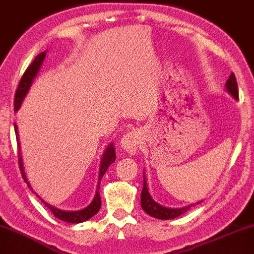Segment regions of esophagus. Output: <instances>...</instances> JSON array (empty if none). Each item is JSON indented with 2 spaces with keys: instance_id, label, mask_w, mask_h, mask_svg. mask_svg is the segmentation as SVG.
Here are the masks:
<instances>
[{
  "instance_id": "esophagus-1",
  "label": "esophagus",
  "mask_w": 254,
  "mask_h": 254,
  "mask_svg": "<svg viewBox=\"0 0 254 254\" xmlns=\"http://www.w3.org/2000/svg\"><path fill=\"white\" fill-rule=\"evenodd\" d=\"M119 143L124 151L129 152V154H135L140 143V132L137 130L129 131V132L124 133Z\"/></svg>"
}]
</instances>
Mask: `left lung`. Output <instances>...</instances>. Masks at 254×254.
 <instances>
[{"mask_svg":"<svg viewBox=\"0 0 254 254\" xmlns=\"http://www.w3.org/2000/svg\"><path fill=\"white\" fill-rule=\"evenodd\" d=\"M226 90L231 94L234 99H239V91H238V84L237 79L233 73H231L230 78H228L227 82H226ZM143 190L140 194V206L146 214H149L152 218L161 219V220H169L177 218V216L182 215L183 213L187 212V210L193 207V204H189V206L182 207V208H167V207L161 206L160 203H157L156 201H154V198L151 197L150 193L148 190V185H146L145 176H143ZM201 202V201H200ZM200 202H196L194 204H198Z\"/></svg>","mask_w":254,"mask_h":254,"instance_id":"obj_1","label":"left lung"}]
</instances>
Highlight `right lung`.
Wrapping results in <instances>:
<instances>
[{
    "label": "right lung",
    "instance_id": "right-lung-1",
    "mask_svg": "<svg viewBox=\"0 0 254 254\" xmlns=\"http://www.w3.org/2000/svg\"><path fill=\"white\" fill-rule=\"evenodd\" d=\"M45 57H46V52H42V53H40L39 56L35 58L34 61L30 64L28 68L26 69V72L23 73L22 78H21V80L19 82V87H17L16 93H15V102H14V110H15V111H17V110L20 109V106L23 102L24 97H26L27 92H28L30 85H32L33 80H34L36 74H38L40 67H41L42 63H44ZM14 127H15V135H16V139H17V146H19V166H20L21 174H22L24 182L28 185L30 190L34 191V190H33L32 186H30V183L28 182V180H27L26 173H24V169H23V162H22V155H21V150H20L19 131H17V125L14 124ZM115 160H116L115 146H114V144H112V143H110V145L108 146V148H106V150H105V152H104V155L102 157V163H100V169H99V179H98V180H99V182H98L96 195H94V198L92 200V202L88 204L86 208L80 209V210H74V212H67V210H61L59 208H56L54 206H51L50 203H47L46 201L42 200V198L40 197L39 195L35 193V191H34V194L40 198V200H41V202L44 203L45 206L47 207V208L50 209L52 213H53V215L56 216V218L63 220V221L69 222V224H79V222L86 221V220L92 218L93 215H96L98 213V210L100 209V206H102V200H100V194H99L100 181H102L104 174H105L106 170H108L110 164L114 163Z\"/></svg>",
    "mask_w": 254,
    "mask_h": 254
}]
</instances>
